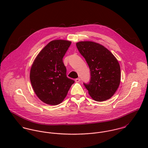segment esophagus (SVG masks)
Masks as SVG:
<instances>
[{
	"label": "esophagus",
	"instance_id": "esophagus-1",
	"mask_svg": "<svg viewBox=\"0 0 148 148\" xmlns=\"http://www.w3.org/2000/svg\"><path fill=\"white\" fill-rule=\"evenodd\" d=\"M75 82L76 83H79L80 82V79L79 78H77V79H75Z\"/></svg>",
	"mask_w": 148,
	"mask_h": 148
}]
</instances>
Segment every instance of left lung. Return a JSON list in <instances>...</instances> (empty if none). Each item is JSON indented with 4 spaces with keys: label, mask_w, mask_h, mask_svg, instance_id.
<instances>
[{
    "label": "left lung",
    "mask_w": 148,
    "mask_h": 148,
    "mask_svg": "<svg viewBox=\"0 0 148 148\" xmlns=\"http://www.w3.org/2000/svg\"><path fill=\"white\" fill-rule=\"evenodd\" d=\"M77 48L90 72L88 84L84 83L90 97L96 101L109 99L118 89L121 80L120 64L103 45L93 42H80Z\"/></svg>",
    "instance_id": "8db88e82"
}]
</instances>
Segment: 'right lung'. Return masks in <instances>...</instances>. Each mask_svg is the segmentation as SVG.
Masks as SVG:
<instances>
[{"mask_svg":"<svg viewBox=\"0 0 148 148\" xmlns=\"http://www.w3.org/2000/svg\"><path fill=\"white\" fill-rule=\"evenodd\" d=\"M71 42L55 40L39 52L32 65L30 81L38 98L44 103L56 106L66 97L75 81L67 77L63 58Z\"/></svg>","mask_w":148,"mask_h":148,"instance_id":"obj_1","label":"right lung"}]
</instances>
